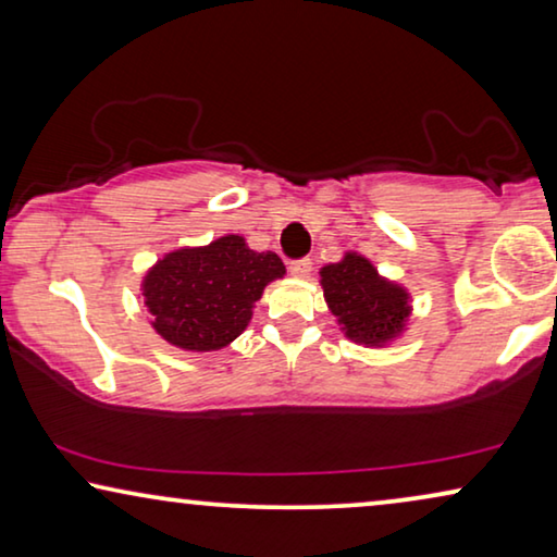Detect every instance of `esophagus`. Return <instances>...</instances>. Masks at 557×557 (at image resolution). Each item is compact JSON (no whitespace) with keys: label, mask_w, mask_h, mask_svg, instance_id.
I'll list each match as a JSON object with an SVG mask.
<instances>
[{"label":"esophagus","mask_w":557,"mask_h":557,"mask_svg":"<svg viewBox=\"0 0 557 557\" xmlns=\"http://www.w3.org/2000/svg\"><path fill=\"white\" fill-rule=\"evenodd\" d=\"M310 272H312V262L308 260V257L289 262V275H293V277H308Z\"/></svg>","instance_id":"1"}]
</instances>
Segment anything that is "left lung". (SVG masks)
<instances>
[{
    "mask_svg": "<svg viewBox=\"0 0 557 557\" xmlns=\"http://www.w3.org/2000/svg\"><path fill=\"white\" fill-rule=\"evenodd\" d=\"M320 285L341 331L358 346H388L409 325L411 297L406 287L381 277L363 255L346 252L341 262L325 264Z\"/></svg>",
    "mask_w": 557,
    "mask_h": 557,
    "instance_id": "obj_1",
    "label": "left lung"
}]
</instances>
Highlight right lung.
Here are the masks:
<instances>
[{"instance_id": "obj_1", "label": "right lung", "mask_w": 557, "mask_h": 557, "mask_svg": "<svg viewBox=\"0 0 557 557\" xmlns=\"http://www.w3.org/2000/svg\"><path fill=\"white\" fill-rule=\"evenodd\" d=\"M285 277L275 252H255L239 234L163 255L140 282L153 331L182 350L209 354L245 333L272 280Z\"/></svg>"}]
</instances>
